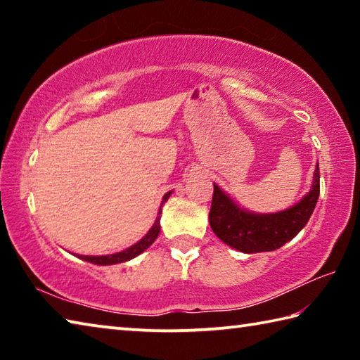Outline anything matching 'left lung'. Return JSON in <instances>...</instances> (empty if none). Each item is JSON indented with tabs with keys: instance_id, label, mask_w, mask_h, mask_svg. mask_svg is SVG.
<instances>
[{
	"instance_id": "obj_1",
	"label": "left lung",
	"mask_w": 360,
	"mask_h": 360,
	"mask_svg": "<svg viewBox=\"0 0 360 360\" xmlns=\"http://www.w3.org/2000/svg\"><path fill=\"white\" fill-rule=\"evenodd\" d=\"M319 198V165H316L313 184L300 202L278 212H252L235 202L214 184L210 211V225L217 238L245 254L276 251L295 238L308 224Z\"/></svg>"
}]
</instances>
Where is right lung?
<instances>
[{"label": "right lung", "instance_id": "add662e5", "mask_svg": "<svg viewBox=\"0 0 360 360\" xmlns=\"http://www.w3.org/2000/svg\"><path fill=\"white\" fill-rule=\"evenodd\" d=\"M172 193L173 192H167L165 195H163L160 208H158L154 225H152L148 233H146L138 243H135V245L124 249V251H120V252H115V254H108V255H77V257L85 260V262H90V264H95V265H115V264H122V262H129L131 259L138 257L139 254L144 252L146 249H148L152 245V243L157 240L158 233H160L162 206L167 203V200L169 198V195H172Z\"/></svg>", "mask_w": 360, "mask_h": 360}]
</instances>
